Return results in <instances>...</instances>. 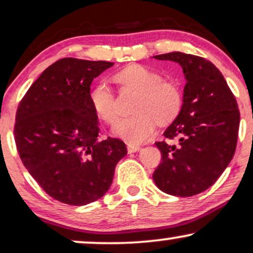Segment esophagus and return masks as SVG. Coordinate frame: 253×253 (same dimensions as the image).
Segmentation results:
<instances>
[{
	"label": "esophagus",
	"instance_id": "obj_1",
	"mask_svg": "<svg viewBox=\"0 0 253 253\" xmlns=\"http://www.w3.org/2000/svg\"><path fill=\"white\" fill-rule=\"evenodd\" d=\"M127 152L129 154H132V152H137L141 150V146L139 145H135V144H127Z\"/></svg>",
	"mask_w": 253,
	"mask_h": 253
}]
</instances>
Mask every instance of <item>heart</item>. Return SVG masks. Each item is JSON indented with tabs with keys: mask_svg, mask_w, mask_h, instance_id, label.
Listing matches in <instances>:
<instances>
[{
	"mask_svg": "<svg viewBox=\"0 0 253 253\" xmlns=\"http://www.w3.org/2000/svg\"><path fill=\"white\" fill-rule=\"evenodd\" d=\"M118 91L136 93L131 117L118 121L112 133L129 143L145 142L155 132L156 126H171L182 111L184 97L179 83L163 80L161 73L139 64H130L112 75ZM90 104L93 112L104 123L117 120V101L105 83H98L90 91Z\"/></svg>",
	"mask_w": 253,
	"mask_h": 253,
	"instance_id": "obj_1",
	"label": "heart"
}]
</instances>
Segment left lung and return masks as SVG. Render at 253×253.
<instances>
[{
	"instance_id": "8db88e82",
	"label": "left lung",
	"mask_w": 253,
	"mask_h": 253,
	"mask_svg": "<svg viewBox=\"0 0 253 253\" xmlns=\"http://www.w3.org/2000/svg\"><path fill=\"white\" fill-rule=\"evenodd\" d=\"M182 67L186 84L179 116L164 131L177 144L157 142L162 163L152 178L158 189L190 197L210 188L235 155L241 114L225 79L199 56L174 51L154 56Z\"/></svg>"
}]
</instances>
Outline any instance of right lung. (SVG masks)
I'll use <instances>...</instances> for the list:
<instances>
[{
    "instance_id": "add662e5",
    "label": "right lung",
    "mask_w": 253,
    "mask_h": 253,
    "mask_svg": "<svg viewBox=\"0 0 253 253\" xmlns=\"http://www.w3.org/2000/svg\"><path fill=\"white\" fill-rule=\"evenodd\" d=\"M114 63L65 57L31 84L18 104L15 142L26 169L56 201L85 205L110 188L116 164L126 155L121 139L98 138L90 104L93 79Z\"/></svg>"
}]
</instances>
